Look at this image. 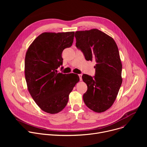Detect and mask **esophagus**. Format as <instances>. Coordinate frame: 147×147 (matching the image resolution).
<instances>
[{
    "label": "esophagus",
    "instance_id": "esophagus-1",
    "mask_svg": "<svg viewBox=\"0 0 147 147\" xmlns=\"http://www.w3.org/2000/svg\"><path fill=\"white\" fill-rule=\"evenodd\" d=\"M78 76H79V78H80V80L81 81L82 80V74H79Z\"/></svg>",
    "mask_w": 147,
    "mask_h": 147
}]
</instances>
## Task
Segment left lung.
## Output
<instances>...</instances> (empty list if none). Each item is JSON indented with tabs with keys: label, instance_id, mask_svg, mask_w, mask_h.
I'll return each instance as SVG.
<instances>
[{
	"label": "left lung",
	"instance_id": "left-lung-1",
	"mask_svg": "<svg viewBox=\"0 0 147 147\" xmlns=\"http://www.w3.org/2000/svg\"><path fill=\"white\" fill-rule=\"evenodd\" d=\"M75 37L76 47L86 59L96 62L95 76H82L88 87L84 102L95 112L106 111L114 103L122 83L117 46L112 37L97 29L76 31Z\"/></svg>",
	"mask_w": 147,
	"mask_h": 147
}]
</instances>
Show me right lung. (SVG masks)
I'll return each mask as SVG.
<instances>
[{
  "label": "right lung",
  "mask_w": 147,
  "mask_h": 147,
  "mask_svg": "<svg viewBox=\"0 0 147 147\" xmlns=\"http://www.w3.org/2000/svg\"><path fill=\"white\" fill-rule=\"evenodd\" d=\"M74 32H44L29 47L25 57V77L28 90L37 105L55 114L63 109L69 95L80 78L74 73L63 74L62 52L73 42Z\"/></svg>",
  "instance_id": "right-lung-1"
}]
</instances>
